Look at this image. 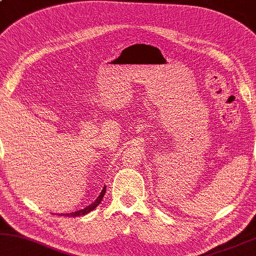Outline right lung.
Instances as JSON below:
<instances>
[{"label": "right lung", "mask_w": 256, "mask_h": 256, "mask_svg": "<svg viewBox=\"0 0 256 256\" xmlns=\"http://www.w3.org/2000/svg\"><path fill=\"white\" fill-rule=\"evenodd\" d=\"M106 186H104L103 190H102V192L100 194V196L97 197L96 200L92 202V204H89L88 206H86L84 208H82V210L72 212V214H64V216H67V217H78V216H84V214H89V212L92 211L94 208H95L97 206V205H98V204L100 203V202H102V198H103L104 194H106Z\"/></svg>", "instance_id": "add662e5"}]
</instances>
